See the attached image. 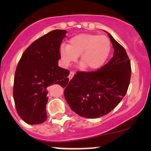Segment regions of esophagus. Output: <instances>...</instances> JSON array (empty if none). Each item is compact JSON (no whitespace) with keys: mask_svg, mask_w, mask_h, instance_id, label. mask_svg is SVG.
Returning <instances> with one entry per match:
<instances>
[{"mask_svg":"<svg viewBox=\"0 0 151 151\" xmlns=\"http://www.w3.org/2000/svg\"><path fill=\"white\" fill-rule=\"evenodd\" d=\"M74 74H75V73H74L73 71H70V73H69V80L72 79V78L73 77Z\"/></svg>","mask_w":151,"mask_h":151,"instance_id":"esophagus-1","label":"esophagus"}]
</instances>
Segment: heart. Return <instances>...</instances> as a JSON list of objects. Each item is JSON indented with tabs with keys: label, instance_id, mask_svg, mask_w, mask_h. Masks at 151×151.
Instances as JSON below:
<instances>
[{
	"label": "heart",
	"instance_id": "1",
	"mask_svg": "<svg viewBox=\"0 0 151 151\" xmlns=\"http://www.w3.org/2000/svg\"><path fill=\"white\" fill-rule=\"evenodd\" d=\"M111 45L106 36L81 34L70 39L69 45L63 44L60 55L65 65L76 61L80 55V63L85 69H97L104 65L111 52Z\"/></svg>",
	"mask_w": 151,
	"mask_h": 151
}]
</instances>
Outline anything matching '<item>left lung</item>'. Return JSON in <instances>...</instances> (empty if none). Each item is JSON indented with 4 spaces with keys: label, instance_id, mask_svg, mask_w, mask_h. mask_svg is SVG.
<instances>
[{
    "label": "left lung",
    "instance_id": "8db88e82",
    "mask_svg": "<svg viewBox=\"0 0 151 151\" xmlns=\"http://www.w3.org/2000/svg\"><path fill=\"white\" fill-rule=\"evenodd\" d=\"M113 57L100 69L78 71L67 85L65 97L71 110L80 116L98 118L115 108L127 93L131 80V62L124 47L108 33Z\"/></svg>",
    "mask_w": 151,
    "mask_h": 151
}]
</instances>
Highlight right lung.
Here are the masks:
<instances>
[{
    "label": "right lung",
    "mask_w": 151,
    "mask_h": 151,
    "mask_svg": "<svg viewBox=\"0 0 151 151\" xmlns=\"http://www.w3.org/2000/svg\"><path fill=\"white\" fill-rule=\"evenodd\" d=\"M67 31H51L32 43L22 53L15 72L13 96L16 111L29 124L47 118L48 86L67 85L69 71L58 66L60 47Z\"/></svg>",
    "instance_id": "right-lung-1"
}]
</instances>
